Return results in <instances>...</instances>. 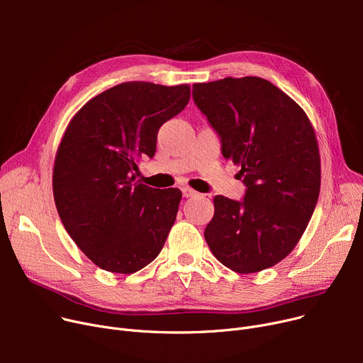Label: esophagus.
Masks as SVG:
<instances>
[{"instance_id": "1", "label": "esophagus", "mask_w": 363, "mask_h": 363, "mask_svg": "<svg viewBox=\"0 0 363 363\" xmlns=\"http://www.w3.org/2000/svg\"><path fill=\"white\" fill-rule=\"evenodd\" d=\"M199 193L197 191H194L193 188H189V186H182V196L184 197H196Z\"/></svg>"}]
</instances>
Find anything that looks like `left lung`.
<instances>
[{
  "label": "left lung",
  "mask_w": 363,
  "mask_h": 363,
  "mask_svg": "<svg viewBox=\"0 0 363 363\" xmlns=\"http://www.w3.org/2000/svg\"><path fill=\"white\" fill-rule=\"evenodd\" d=\"M193 99L247 186L242 201L215 197L206 242L237 274L268 269L293 252L313 215L320 188L315 129L293 99L257 76L194 84Z\"/></svg>",
  "instance_id": "1"
}]
</instances>
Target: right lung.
<instances>
[{
    "instance_id": "right-lung-1",
    "label": "right lung",
    "mask_w": 363,
    "mask_h": 363,
    "mask_svg": "<svg viewBox=\"0 0 363 363\" xmlns=\"http://www.w3.org/2000/svg\"><path fill=\"white\" fill-rule=\"evenodd\" d=\"M188 101V84L123 82L69 122L54 160V201L67 234L99 268L130 275L163 249L182 193L137 181V163L155 156L160 126Z\"/></svg>"
}]
</instances>
